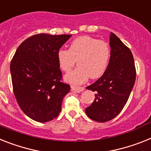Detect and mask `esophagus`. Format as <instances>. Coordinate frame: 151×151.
Masks as SVG:
<instances>
[{
	"instance_id": "obj_1",
	"label": "esophagus",
	"mask_w": 151,
	"mask_h": 151,
	"mask_svg": "<svg viewBox=\"0 0 151 151\" xmlns=\"http://www.w3.org/2000/svg\"><path fill=\"white\" fill-rule=\"evenodd\" d=\"M71 91H76V92H82L84 91V88L83 87H76V86H71Z\"/></svg>"
}]
</instances>
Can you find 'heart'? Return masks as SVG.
<instances>
[{
    "label": "heart",
    "mask_w": 151,
    "mask_h": 151,
    "mask_svg": "<svg viewBox=\"0 0 151 151\" xmlns=\"http://www.w3.org/2000/svg\"><path fill=\"white\" fill-rule=\"evenodd\" d=\"M111 58L108 44L89 36L77 37L70 44L69 49H60L57 53L58 66L69 72L77 60L78 67L64 77L72 84H81L91 79L101 78L106 71Z\"/></svg>",
    "instance_id": "heart-1"
}]
</instances>
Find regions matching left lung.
<instances>
[{"mask_svg": "<svg viewBox=\"0 0 151 151\" xmlns=\"http://www.w3.org/2000/svg\"><path fill=\"white\" fill-rule=\"evenodd\" d=\"M111 58L103 75L87 89L95 91V99L85 110L93 121L107 122L120 114L128 100L135 80L133 54L114 34H110Z\"/></svg>", "mask_w": 151, "mask_h": 151, "instance_id": "left-lung-1", "label": "left lung"}]
</instances>
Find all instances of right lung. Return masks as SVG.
<instances>
[{"label":"right lung","mask_w":151,"mask_h":151,"mask_svg":"<svg viewBox=\"0 0 151 151\" xmlns=\"http://www.w3.org/2000/svg\"><path fill=\"white\" fill-rule=\"evenodd\" d=\"M71 35L39 34L22 42L11 63L14 93L19 107L30 119L44 123L61 111L70 90L62 83L57 53Z\"/></svg>","instance_id":"1"}]
</instances>
